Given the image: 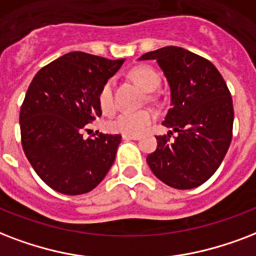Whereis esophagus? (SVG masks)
<instances>
[{
	"label": "esophagus",
	"mask_w": 256,
	"mask_h": 256,
	"mask_svg": "<svg viewBox=\"0 0 256 256\" xmlns=\"http://www.w3.org/2000/svg\"><path fill=\"white\" fill-rule=\"evenodd\" d=\"M122 138H126V140H140V136H138V134H122Z\"/></svg>",
	"instance_id": "obj_1"
}]
</instances>
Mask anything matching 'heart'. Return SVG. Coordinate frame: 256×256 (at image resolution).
Instances as JSON below:
<instances>
[{"mask_svg": "<svg viewBox=\"0 0 256 256\" xmlns=\"http://www.w3.org/2000/svg\"><path fill=\"white\" fill-rule=\"evenodd\" d=\"M130 77L144 90H154L159 85V76L155 70L146 66H138L132 69ZM98 106L104 112L110 114L114 108V80H106L98 92ZM155 120V114L150 110H126L112 118L108 124L110 130L124 134H140Z\"/></svg>", "mask_w": 256, "mask_h": 256, "instance_id": "heart-1", "label": "heart"}]
</instances>
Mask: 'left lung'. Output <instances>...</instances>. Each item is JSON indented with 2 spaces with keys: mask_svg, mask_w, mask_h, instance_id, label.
<instances>
[{
  "mask_svg": "<svg viewBox=\"0 0 256 256\" xmlns=\"http://www.w3.org/2000/svg\"><path fill=\"white\" fill-rule=\"evenodd\" d=\"M140 60H155L171 88V108L163 124L174 130L156 136L146 163L172 188L191 190L215 174L232 138V97L215 65L179 46L160 48ZM178 134L170 138V134Z\"/></svg>",
  "mask_w": 256,
  "mask_h": 256,
  "instance_id": "left-lung-1",
  "label": "left lung"
}]
</instances>
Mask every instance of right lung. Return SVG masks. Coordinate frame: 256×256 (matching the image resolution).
Wrapping results in <instances>:
<instances>
[{"label":"right lung","mask_w":256,"mask_h":256,"mask_svg":"<svg viewBox=\"0 0 256 256\" xmlns=\"http://www.w3.org/2000/svg\"><path fill=\"white\" fill-rule=\"evenodd\" d=\"M124 62L84 52L66 53L41 68L20 110L21 144L44 183L64 195L92 191L110 171L120 134L84 126L101 116L98 92Z\"/></svg>","instance_id":"add662e5"}]
</instances>
